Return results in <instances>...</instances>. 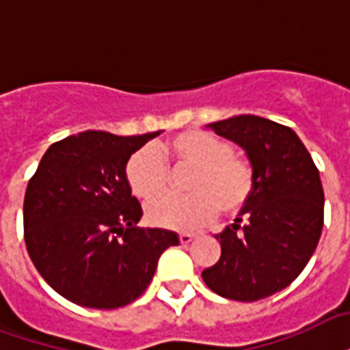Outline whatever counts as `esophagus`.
<instances>
[{"label":"esophagus","mask_w":350,"mask_h":350,"mask_svg":"<svg viewBox=\"0 0 350 350\" xmlns=\"http://www.w3.org/2000/svg\"><path fill=\"white\" fill-rule=\"evenodd\" d=\"M193 240H194V234H191V233H181L180 234V242H181V244H183V246H187V244H191Z\"/></svg>","instance_id":"34e87169"}]
</instances>
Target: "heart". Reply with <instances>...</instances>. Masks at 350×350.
<instances>
[{"label": "heart", "instance_id": "obj_1", "mask_svg": "<svg viewBox=\"0 0 350 350\" xmlns=\"http://www.w3.org/2000/svg\"><path fill=\"white\" fill-rule=\"evenodd\" d=\"M159 154L174 167L193 169L185 181L187 196H163L146 207L148 222L157 228L191 231L217 217L234 215L250 204L257 176L252 161L231 143L204 130H187L165 145ZM154 148H141L128 157L124 167L128 189L135 198L148 202L169 187V170Z\"/></svg>", "mask_w": 350, "mask_h": 350}]
</instances>
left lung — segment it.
<instances>
[{
  "mask_svg": "<svg viewBox=\"0 0 350 350\" xmlns=\"http://www.w3.org/2000/svg\"><path fill=\"white\" fill-rule=\"evenodd\" d=\"M209 128L246 150L257 187L233 226L215 234L222 253L202 279L228 299H264L286 288L316 252L325 207L319 170L284 124L237 116Z\"/></svg>",
  "mask_w": 350,
  "mask_h": 350,
  "instance_id": "left-lung-1",
  "label": "left lung"
}]
</instances>
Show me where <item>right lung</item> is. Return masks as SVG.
I'll list each match as a JSON object with an SVG mask.
<instances>
[{"label": "right lung", "instance_id": "add662e5", "mask_svg": "<svg viewBox=\"0 0 350 350\" xmlns=\"http://www.w3.org/2000/svg\"><path fill=\"white\" fill-rule=\"evenodd\" d=\"M159 132L69 135L47 148L29 180L23 234L29 257L57 293L75 305L111 310L150 284L178 234L137 228L143 209L128 189V157Z\"/></svg>", "mask_w": 350, "mask_h": 350}]
</instances>
